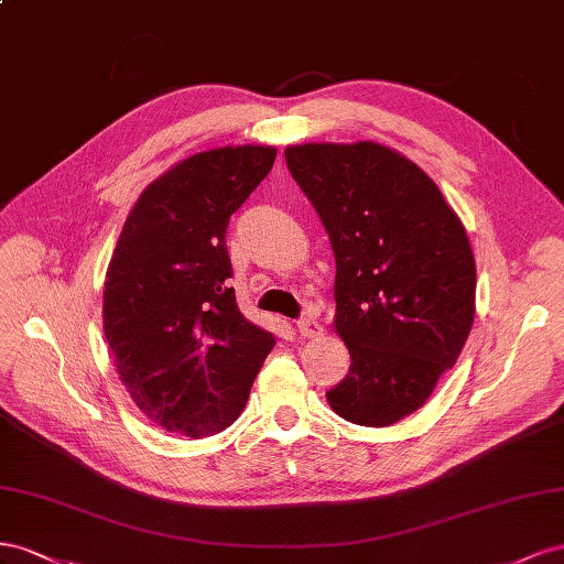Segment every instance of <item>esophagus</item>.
I'll return each mask as SVG.
<instances>
[{"label": "esophagus", "instance_id": "34e87169", "mask_svg": "<svg viewBox=\"0 0 564 564\" xmlns=\"http://www.w3.org/2000/svg\"><path fill=\"white\" fill-rule=\"evenodd\" d=\"M295 328L302 337H318L321 333H324V328H321L318 321H314L312 316H304V318L295 321Z\"/></svg>", "mask_w": 564, "mask_h": 564}]
</instances>
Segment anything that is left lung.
I'll return each instance as SVG.
<instances>
[{
    "mask_svg": "<svg viewBox=\"0 0 564 564\" xmlns=\"http://www.w3.org/2000/svg\"><path fill=\"white\" fill-rule=\"evenodd\" d=\"M285 163L335 254L333 324L351 364L328 404L349 423L394 425L425 404L468 340V234L440 186L382 143H302Z\"/></svg>",
    "mask_w": 564,
    "mask_h": 564,
    "instance_id": "8db88e82",
    "label": "left lung"
}]
</instances>
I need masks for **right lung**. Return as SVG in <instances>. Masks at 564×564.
<instances>
[{
	"label": "right lung",
	"instance_id": "1",
	"mask_svg": "<svg viewBox=\"0 0 564 564\" xmlns=\"http://www.w3.org/2000/svg\"><path fill=\"white\" fill-rule=\"evenodd\" d=\"M273 147L191 155L141 191L104 283V333L134 404L200 440L243 413L273 335L240 314L231 215L269 174Z\"/></svg>",
	"mask_w": 564,
	"mask_h": 564
}]
</instances>
